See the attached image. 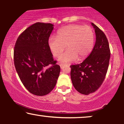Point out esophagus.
I'll return each mask as SVG.
<instances>
[{"label": "esophagus", "mask_w": 124, "mask_h": 124, "mask_svg": "<svg viewBox=\"0 0 124 124\" xmlns=\"http://www.w3.org/2000/svg\"><path fill=\"white\" fill-rule=\"evenodd\" d=\"M67 65H65V64H60V68L62 69L63 68L65 67V66H67Z\"/></svg>", "instance_id": "1"}]
</instances>
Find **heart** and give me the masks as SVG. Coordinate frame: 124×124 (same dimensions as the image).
Returning a JSON list of instances; mask_svg holds the SVG:
<instances>
[{
    "label": "heart",
    "instance_id": "obj_1",
    "mask_svg": "<svg viewBox=\"0 0 124 124\" xmlns=\"http://www.w3.org/2000/svg\"><path fill=\"white\" fill-rule=\"evenodd\" d=\"M95 35L90 26L74 24L64 27L57 31V37L48 39L49 48L55 57H59L65 46L68 48L59 57L62 63H68L86 59L92 51L94 45Z\"/></svg>",
    "mask_w": 124,
    "mask_h": 124
}]
</instances>
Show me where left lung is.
Returning <instances> with one entry per match:
<instances>
[{"label":"left lung","instance_id":"obj_1","mask_svg":"<svg viewBox=\"0 0 124 124\" xmlns=\"http://www.w3.org/2000/svg\"><path fill=\"white\" fill-rule=\"evenodd\" d=\"M95 29L96 41L90 54L82 63L70 65V77L76 90L89 95L97 90L107 72L110 59L109 43L105 34L91 23Z\"/></svg>","mask_w":124,"mask_h":124}]
</instances>
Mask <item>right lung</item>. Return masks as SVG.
Listing matches in <instances>:
<instances>
[{
  "instance_id": "right-lung-1",
  "label": "right lung",
  "mask_w": 124,
  "mask_h": 124,
  "mask_svg": "<svg viewBox=\"0 0 124 124\" xmlns=\"http://www.w3.org/2000/svg\"><path fill=\"white\" fill-rule=\"evenodd\" d=\"M53 29L50 23H34L20 35L15 46V68L23 86L35 95L50 93L60 74V66L56 64L48 47ZM50 65L52 67L47 69Z\"/></svg>"
}]
</instances>
